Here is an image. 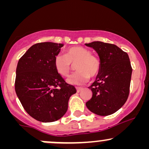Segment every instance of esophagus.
Wrapping results in <instances>:
<instances>
[{"mask_svg":"<svg viewBox=\"0 0 149 149\" xmlns=\"http://www.w3.org/2000/svg\"><path fill=\"white\" fill-rule=\"evenodd\" d=\"M83 90V88H80V87H77V88H76L77 92H80Z\"/></svg>","mask_w":149,"mask_h":149,"instance_id":"34e87169","label":"esophagus"}]
</instances>
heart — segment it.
<instances>
[{"mask_svg": "<svg viewBox=\"0 0 149 149\" xmlns=\"http://www.w3.org/2000/svg\"><path fill=\"white\" fill-rule=\"evenodd\" d=\"M77 71L67 79V83L73 85L86 83L90 77L94 78L100 71L101 63L96 56L88 49L81 46H73L66 49V54H58L54 59L56 71L62 76H68L75 64Z\"/></svg>", "mask_w": 149, "mask_h": 149, "instance_id": "b5f03b06", "label": "heart"}]
</instances>
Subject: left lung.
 I'll return each instance as SVG.
<instances>
[{
	"mask_svg": "<svg viewBox=\"0 0 149 149\" xmlns=\"http://www.w3.org/2000/svg\"><path fill=\"white\" fill-rule=\"evenodd\" d=\"M85 45L96 51L101 63L96 80L89 87L92 97L86 107L98 116L111 115L124 105L129 95L132 72L129 56L113 44L94 41Z\"/></svg>",
	"mask_w": 149,
	"mask_h": 149,
	"instance_id": "1",
	"label": "left lung"
}]
</instances>
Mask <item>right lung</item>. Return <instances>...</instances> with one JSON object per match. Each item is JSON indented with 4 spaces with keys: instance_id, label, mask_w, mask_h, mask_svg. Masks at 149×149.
Segmentation results:
<instances>
[{
    "instance_id": "right-lung-1",
    "label": "right lung",
    "mask_w": 149,
    "mask_h": 149,
    "mask_svg": "<svg viewBox=\"0 0 149 149\" xmlns=\"http://www.w3.org/2000/svg\"><path fill=\"white\" fill-rule=\"evenodd\" d=\"M63 46L51 42L35 44L17 66V95L27 113L42 123L60 119L67 111L70 97L76 92L54 67V57Z\"/></svg>"
}]
</instances>
